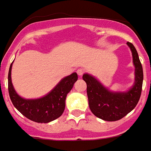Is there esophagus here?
<instances>
[{"instance_id":"34e87169","label":"esophagus","mask_w":151,"mask_h":151,"mask_svg":"<svg viewBox=\"0 0 151 151\" xmlns=\"http://www.w3.org/2000/svg\"><path fill=\"white\" fill-rule=\"evenodd\" d=\"M84 72H85V70H84V69H82V68H80V69L77 70V74L79 76H82L84 74Z\"/></svg>"}]
</instances>
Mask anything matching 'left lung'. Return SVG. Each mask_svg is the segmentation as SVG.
<instances>
[{
    "label": "left lung",
    "instance_id": "obj_1",
    "mask_svg": "<svg viewBox=\"0 0 151 151\" xmlns=\"http://www.w3.org/2000/svg\"><path fill=\"white\" fill-rule=\"evenodd\" d=\"M132 51L135 65V83L126 92H111L100 82L89 74L83 76L87 85V95L91 112L104 121L120 120L137 106L141 97L143 83V69L137 50L132 43L127 42Z\"/></svg>",
    "mask_w": 151,
    "mask_h": 151
}]
</instances>
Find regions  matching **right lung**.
<instances>
[{
	"instance_id": "obj_1",
	"label": "right lung",
	"mask_w": 151,
	"mask_h": 151,
	"mask_svg": "<svg viewBox=\"0 0 151 151\" xmlns=\"http://www.w3.org/2000/svg\"><path fill=\"white\" fill-rule=\"evenodd\" d=\"M11 68L8 74V90L10 100L19 112L31 121L47 123L57 119L64 112L65 98L78 80L76 72L63 78L50 93L37 99H25L15 92L11 82Z\"/></svg>"
}]
</instances>
